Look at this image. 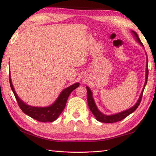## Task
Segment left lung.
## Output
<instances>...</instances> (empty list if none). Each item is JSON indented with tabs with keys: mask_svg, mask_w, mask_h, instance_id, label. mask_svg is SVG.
Returning <instances> with one entry per match:
<instances>
[{
	"mask_svg": "<svg viewBox=\"0 0 156 156\" xmlns=\"http://www.w3.org/2000/svg\"><path fill=\"white\" fill-rule=\"evenodd\" d=\"M132 32H133L134 36L136 37V40L138 41V42H139L140 44L141 45L143 46V44L142 43L141 41L140 40L138 34H137L135 32V31H132ZM147 61H148V60H147ZM148 73H149V69H148V65L147 64L146 81H145L144 87H145V86H146L147 83ZM144 89V88L143 89V90H142V91L141 95H140V98L138 100V102H136V104L134 105L133 107H132L131 108H130V109L125 111V112H122L121 113H117V114H114V115H107L102 114V113L100 112L98 109V108L96 106V104H95V102H94V100L93 99V98H92L91 91L90 90V89H89L87 87V102H88V105H89V109L91 110V112H92V113H93L95 117H96V120L100 121V122H105V123H113V122H118V121H120V120H123L124 118H125L126 116H128L129 114H131V113H133L134 111H135L137 109V108L138 107L139 105L140 104V102L142 100V94H143Z\"/></svg>",
	"mask_w": 156,
	"mask_h": 156,
	"instance_id": "left-lung-1",
	"label": "left lung"
}]
</instances>
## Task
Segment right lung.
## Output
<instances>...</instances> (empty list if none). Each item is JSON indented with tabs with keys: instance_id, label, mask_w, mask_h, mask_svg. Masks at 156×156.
I'll use <instances>...</instances> for the list:
<instances>
[{
	"instance_id": "1",
	"label": "right lung",
	"mask_w": 156,
	"mask_h": 156,
	"mask_svg": "<svg viewBox=\"0 0 156 156\" xmlns=\"http://www.w3.org/2000/svg\"><path fill=\"white\" fill-rule=\"evenodd\" d=\"M9 83L10 87L14 93L16 99L18 106L20 108V109L24 112L25 114L30 116L31 118H34L36 120H38L39 122H51L53 121L56 120L58 117L62 113L63 109H65L66 103H67L68 97L69 94L72 93L73 90H74L79 86L78 83L73 84V85L69 87L64 89L61 94H60L59 97L56 100V102L51 106L47 107H31L30 105H26L25 102H23L21 100L18 95L16 93V91L13 87L12 83L11 78L9 75Z\"/></svg>"
}]
</instances>
